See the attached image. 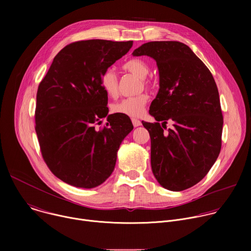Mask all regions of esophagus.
Here are the masks:
<instances>
[{"label":"esophagus","instance_id":"1","mask_svg":"<svg viewBox=\"0 0 251 251\" xmlns=\"http://www.w3.org/2000/svg\"><path fill=\"white\" fill-rule=\"evenodd\" d=\"M132 123H133L134 127H138V126H141V125H142L141 121H140V120H138V119H135V118H133V119H132Z\"/></svg>","mask_w":251,"mask_h":251}]
</instances>
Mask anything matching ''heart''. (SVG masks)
Here are the masks:
<instances>
[{"instance_id":"1","label":"heart","mask_w":251,"mask_h":251,"mask_svg":"<svg viewBox=\"0 0 251 251\" xmlns=\"http://www.w3.org/2000/svg\"><path fill=\"white\" fill-rule=\"evenodd\" d=\"M123 68L128 73L141 78L142 83L148 86L149 80L146 76L150 73V66L144 59L132 58L126 61ZM100 85L105 94L109 97H115L118 94V78L112 68L106 69L101 75ZM149 101V96L146 93H141L136 96L123 98L112 104L111 110L116 114L125 115L128 117L137 118L142 116L145 111V107Z\"/></svg>"}]
</instances>
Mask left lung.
<instances>
[{
    "label": "left lung",
    "instance_id": "8db88e82",
    "mask_svg": "<svg viewBox=\"0 0 251 251\" xmlns=\"http://www.w3.org/2000/svg\"><path fill=\"white\" fill-rule=\"evenodd\" d=\"M132 54L154 58L159 69L160 88L149 110L158 122L142 121L151 137L153 174L169 191L187 190L202 180L221 152L224 119L216 81L180 42L146 43ZM168 121L174 127L164 132Z\"/></svg>",
    "mask_w": 251,
    "mask_h": 251
}]
</instances>
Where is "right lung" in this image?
Wrapping results in <instances>:
<instances>
[{"label":"right lung","mask_w":251,"mask_h":251,"mask_svg":"<svg viewBox=\"0 0 251 251\" xmlns=\"http://www.w3.org/2000/svg\"><path fill=\"white\" fill-rule=\"evenodd\" d=\"M133 42L73 43L53 58L39 85L35 132L43 158L68 185L92 189L112 174L121 142L133 130L128 116L108 115L101 75L125 55ZM103 119L102 129L96 126Z\"/></svg>","instance_id":"right-lung-1"}]
</instances>
